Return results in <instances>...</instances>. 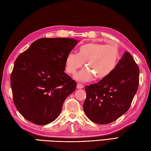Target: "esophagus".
Listing matches in <instances>:
<instances>
[{"label":"esophagus","instance_id":"obj_1","mask_svg":"<svg viewBox=\"0 0 151 151\" xmlns=\"http://www.w3.org/2000/svg\"><path fill=\"white\" fill-rule=\"evenodd\" d=\"M76 88H77V89H82V88H84V85L78 83L77 86H76Z\"/></svg>","mask_w":151,"mask_h":151}]
</instances>
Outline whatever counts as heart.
<instances>
[{
  "mask_svg": "<svg viewBox=\"0 0 151 151\" xmlns=\"http://www.w3.org/2000/svg\"><path fill=\"white\" fill-rule=\"evenodd\" d=\"M119 59V50L114 44L87 42L79 46L77 54L67 55L65 69L68 73L75 74L84 63L86 67L75 76L77 81H89L93 76L97 79H103L113 72Z\"/></svg>",
  "mask_w": 151,
  "mask_h": 151,
  "instance_id": "1",
  "label": "heart"
}]
</instances>
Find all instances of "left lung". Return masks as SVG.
Wrapping results in <instances>:
<instances>
[{"instance_id": "1", "label": "left lung", "mask_w": 151, "mask_h": 151, "mask_svg": "<svg viewBox=\"0 0 151 151\" xmlns=\"http://www.w3.org/2000/svg\"><path fill=\"white\" fill-rule=\"evenodd\" d=\"M139 69L132 55L125 52L108 76L85 88L83 109L92 122L107 124L126 113L139 86Z\"/></svg>"}]
</instances>
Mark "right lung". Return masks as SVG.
Returning a JSON list of instances; mask_svg holds the SVG:
<instances>
[{"mask_svg": "<svg viewBox=\"0 0 151 151\" xmlns=\"http://www.w3.org/2000/svg\"><path fill=\"white\" fill-rule=\"evenodd\" d=\"M79 40L42 38L35 41L15 61L10 76L13 100L29 122L46 125L59 116L76 83L65 73L67 55Z\"/></svg>", "mask_w": 151, "mask_h": 151, "instance_id": "add662e5", "label": "right lung"}]
</instances>
